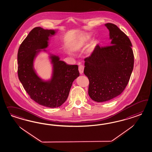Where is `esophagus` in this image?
<instances>
[{"instance_id": "esophagus-1", "label": "esophagus", "mask_w": 152, "mask_h": 152, "mask_svg": "<svg viewBox=\"0 0 152 152\" xmlns=\"http://www.w3.org/2000/svg\"><path fill=\"white\" fill-rule=\"evenodd\" d=\"M83 69H84V66H83V65H82V64H80V65L78 66V70H79L80 74H83Z\"/></svg>"}]
</instances>
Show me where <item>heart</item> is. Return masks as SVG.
Here are the masks:
<instances>
[{"label": "heart", "instance_id": "1", "mask_svg": "<svg viewBox=\"0 0 152 152\" xmlns=\"http://www.w3.org/2000/svg\"><path fill=\"white\" fill-rule=\"evenodd\" d=\"M91 35L88 33H85L78 36L75 42V46L77 48H80L85 45L91 39Z\"/></svg>", "mask_w": 152, "mask_h": 152}]
</instances>
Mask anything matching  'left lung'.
<instances>
[{
  "mask_svg": "<svg viewBox=\"0 0 152 152\" xmlns=\"http://www.w3.org/2000/svg\"><path fill=\"white\" fill-rule=\"evenodd\" d=\"M109 31L110 46L97 45L90 56L85 58L83 72L89 80L88 95L98 102L119 96L129 83L134 67L132 45L116 25L105 24Z\"/></svg>",
  "mask_w": 152,
  "mask_h": 152,
  "instance_id": "obj_1",
  "label": "left lung"
}]
</instances>
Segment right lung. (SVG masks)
<instances>
[{
	"instance_id": "right-lung-1",
	"label": "right lung",
	"mask_w": 152,
	"mask_h": 152,
	"mask_svg": "<svg viewBox=\"0 0 152 152\" xmlns=\"http://www.w3.org/2000/svg\"><path fill=\"white\" fill-rule=\"evenodd\" d=\"M56 33L55 30L34 28L21 43L17 56L18 75L23 88L35 102L51 108L64 103L72 83L80 76L77 65L66 64L58 56L52 54L50 56L52 64L51 79L45 81L38 76L34 69V61L40 50L48 47L49 37Z\"/></svg>"
}]
</instances>
